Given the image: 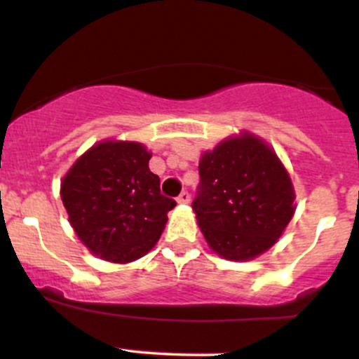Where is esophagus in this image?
Listing matches in <instances>:
<instances>
[{
  "label": "esophagus",
  "instance_id": "esophagus-1",
  "mask_svg": "<svg viewBox=\"0 0 359 359\" xmlns=\"http://www.w3.org/2000/svg\"><path fill=\"white\" fill-rule=\"evenodd\" d=\"M177 201L182 203V205H186V203L191 201V194L187 193V191H182V193L179 194V198H177Z\"/></svg>",
  "mask_w": 359,
  "mask_h": 359
}]
</instances>
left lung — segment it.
<instances>
[{
  "label": "left lung",
  "mask_w": 359,
  "mask_h": 359,
  "mask_svg": "<svg viewBox=\"0 0 359 359\" xmlns=\"http://www.w3.org/2000/svg\"><path fill=\"white\" fill-rule=\"evenodd\" d=\"M290 175L273 147L241 132L200 159L193 201L208 247L227 260H252L267 252L295 212Z\"/></svg>",
  "instance_id": "8db88e82"
}]
</instances>
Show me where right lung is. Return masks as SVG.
<instances>
[{
    "instance_id": "add662e5",
    "label": "right lung",
    "mask_w": 359,
    "mask_h": 359,
    "mask_svg": "<svg viewBox=\"0 0 359 359\" xmlns=\"http://www.w3.org/2000/svg\"><path fill=\"white\" fill-rule=\"evenodd\" d=\"M140 142L100 140L81 154L60 182V198L81 243L100 259L128 264L161 236L177 205L159 191Z\"/></svg>"
}]
</instances>
